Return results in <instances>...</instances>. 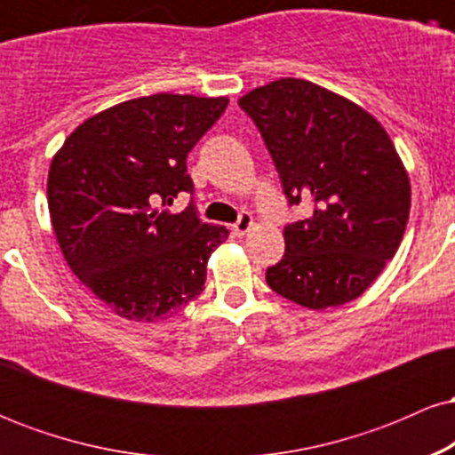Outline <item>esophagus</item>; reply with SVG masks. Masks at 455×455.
Here are the masks:
<instances>
[{
	"label": "esophagus",
	"mask_w": 455,
	"mask_h": 455,
	"mask_svg": "<svg viewBox=\"0 0 455 455\" xmlns=\"http://www.w3.org/2000/svg\"><path fill=\"white\" fill-rule=\"evenodd\" d=\"M252 227H254V218L250 216L248 212H243L242 216H239V220L233 224V233L237 235V237H243V235L248 233Z\"/></svg>",
	"instance_id": "obj_1"
}]
</instances>
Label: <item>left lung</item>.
I'll return each mask as SVG.
<instances>
[{
    "label": "left lung",
    "mask_w": 455,
    "mask_h": 455,
    "mask_svg": "<svg viewBox=\"0 0 455 455\" xmlns=\"http://www.w3.org/2000/svg\"><path fill=\"white\" fill-rule=\"evenodd\" d=\"M267 145L291 205L312 216L284 228L271 291L323 310L348 304L398 252L411 181L387 130L365 108L304 81L278 78L239 98Z\"/></svg>",
    "instance_id": "left-lung-1"
}]
</instances>
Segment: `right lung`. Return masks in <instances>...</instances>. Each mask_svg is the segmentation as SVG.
<instances>
[{"mask_svg": "<svg viewBox=\"0 0 455 455\" xmlns=\"http://www.w3.org/2000/svg\"><path fill=\"white\" fill-rule=\"evenodd\" d=\"M228 98L154 93L92 115L51 160L49 213L68 267L128 321L175 315L205 289L207 260L228 237L201 222L186 158Z\"/></svg>", "mask_w": 455, "mask_h": 455, "instance_id": "1", "label": "right lung"}]
</instances>
